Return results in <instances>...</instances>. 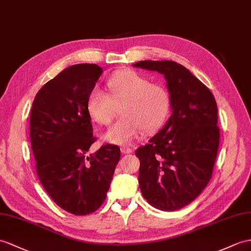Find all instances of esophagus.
Instances as JSON below:
<instances>
[{"instance_id":"1","label":"esophagus","mask_w":251,"mask_h":251,"mask_svg":"<svg viewBox=\"0 0 251 251\" xmlns=\"http://www.w3.org/2000/svg\"><path fill=\"white\" fill-rule=\"evenodd\" d=\"M120 150H121V152L124 154H129V153H131V152L133 151L131 148H129V147H122Z\"/></svg>"}]
</instances>
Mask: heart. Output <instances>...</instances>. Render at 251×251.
Listing matches in <instances>:
<instances>
[{
  "instance_id": "heart-1",
  "label": "heart",
  "mask_w": 251,
  "mask_h": 251,
  "mask_svg": "<svg viewBox=\"0 0 251 251\" xmlns=\"http://www.w3.org/2000/svg\"><path fill=\"white\" fill-rule=\"evenodd\" d=\"M106 85L108 95L94 88L86 101L89 117L100 125H108L120 108L122 118L103 134L105 142L131 145L143 131L154 133L167 120L172 100L162 85L152 84L148 77L134 70L115 73Z\"/></svg>"
}]
</instances>
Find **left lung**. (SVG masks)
<instances>
[{
  "instance_id": "obj_1",
  "label": "left lung",
  "mask_w": 251,
  "mask_h": 251,
  "mask_svg": "<svg viewBox=\"0 0 251 251\" xmlns=\"http://www.w3.org/2000/svg\"><path fill=\"white\" fill-rule=\"evenodd\" d=\"M133 67L163 75L172 100L166 124L135 151L140 191L155 209L180 210L199 196L212 176L219 146L215 98L176 62L142 60Z\"/></svg>"
}]
</instances>
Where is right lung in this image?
<instances>
[{
    "label": "right lung",
    "instance_id": "add662e5",
    "mask_svg": "<svg viewBox=\"0 0 251 251\" xmlns=\"http://www.w3.org/2000/svg\"><path fill=\"white\" fill-rule=\"evenodd\" d=\"M102 72L95 64L68 67L40 88L30 109V145L40 183L73 215L99 209L120 160L114 145L86 155L96 142L86 101Z\"/></svg>",
    "mask_w": 251,
    "mask_h": 251
}]
</instances>
